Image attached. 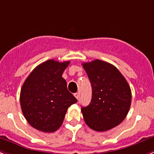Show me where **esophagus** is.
Returning a JSON list of instances; mask_svg holds the SVG:
<instances>
[{
  "mask_svg": "<svg viewBox=\"0 0 154 154\" xmlns=\"http://www.w3.org/2000/svg\"><path fill=\"white\" fill-rule=\"evenodd\" d=\"M74 96H75V97L77 98V99H79V93L74 94Z\"/></svg>",
  "mask_w": 154,
  "mask_h": 154,
  "instance_id": "esophagus-1",
  "label": "esophagus"
}]
</instances>
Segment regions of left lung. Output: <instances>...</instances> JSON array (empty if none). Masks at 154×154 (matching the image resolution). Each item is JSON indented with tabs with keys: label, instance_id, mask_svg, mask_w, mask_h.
Masks as SVG:
<instances>
[{
	"label": "left lung",
	"instance_id": "obj_1",
	"mask_svg": "<svg viewBox=\"0 0 154 154\" xmlns=\"http://www.w3.org/2000/svg\"><path fill=\"white\" fill-rule=\"evenodd\" d=\"M82 66L92 88L91 103L81 108L84 119L93 130H109L119 125L129 112L130 87L119 70L109 63L94 60Z\"/></svg>",
	"mask_w": 154,
	"mask_h": 154
}]
</instances>
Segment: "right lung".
<instances>
[{"instance_id":"obj_1","label":"right lung","mask_w":154,"mask_h":154,"mask_svg":"<svg viewBox=\"0 0 154 154\" xmlns=\"http://www.w3.org/2000/svg\"><path fill=\"white\" fill-rule=\"evenodd\" d=\"M69 64V61L49 60L35 68L24 82L20 94L21 111L35 129L44 133L57 131L68 108L77 101L62 77Z\"/></svg>"}]
</instances>
